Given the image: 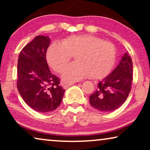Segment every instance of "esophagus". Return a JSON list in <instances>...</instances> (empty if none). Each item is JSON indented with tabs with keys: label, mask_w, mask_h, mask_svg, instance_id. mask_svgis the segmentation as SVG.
Returning a JSON list of instances; mask_svg holds the SVG:
<instances>
[{
	"label": "esophagus",
	"mask_w": 150,
	"mask_h": 150,
	"mask_svg": "<svg viewBox=\"0 0 150 150\" xmlns=\"http://www.w3.org/2000/svg\"><path fill=\"white\" fill-rule=\"evenodd\" d=\"M74 85V83H62V86L64 89H67V87H69V86Z\"/></svg>",
	"instance_id": "esophagus-1"
}]
</instances>
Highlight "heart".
Here are the masks:
<instances>
[{
  "label": "heart",
  "mask_w": 150,
  "mask_h": 150,
  "mask_svg": "<svg viewBox=\"0 0 150 150\" xmlns=\"http://www.w3.org/2000/svg\"><path fill=\"white\" fill-rule=\"evenodd\" d=\"M74 55V63L67 65L61 73L63 81L72 83L91 76L101 79L109 73L116 58L114 45L91 35H74L55 42L47 51L48 64L60 72Z\"/></svg>",
  "instance_id": "obj_1"
}]
</instances>
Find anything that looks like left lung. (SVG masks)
<instances>
[{"label": "left lung", "mask_w": 150, "mask_h": 150, "mask_svg": "<svg viewBox=\"0 0 150 150\" xmlns=\"http://www.w3.org/2000/svg\"><path fill=\"white\" fill-rule=\"evenodd\" d=\"M132 71V59L125 53L116 68L98 84L97 89L89 97L91 105L102 112L120 107L130 92Z\"/></svg>", "instance_id": "obj_1"}]
</instances>
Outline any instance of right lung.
Returning <instances> with one entry per match:
<instances>
[{
    "mask_svg": "<svg viewBox=\"0 0 150 150\" xmlns=\"http://www.w3.org/2000/svg\"><path fill=\"white\" fill-rule=\"evenodd\" d=\"M50 40L38 35L24 46L18 61L17 87L24 101L40 112H51L62 101L65 90L59 78L50 72L46 52Z\"/></svg>",
    "mask_w": 150,
    "mask_h": 150,
    "instance_id": "right-lung-1",
    "label": "right lung"
}]
</instances>
